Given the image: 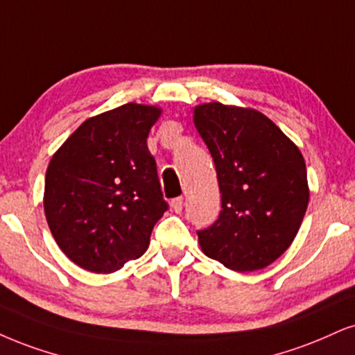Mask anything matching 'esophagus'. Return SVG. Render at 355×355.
<instances>
[{
  "label": "esophagus",
  "mask_w": 355,
  "mask_h": 355,
  "mask_svg": "<svg viewBox=\"0 0 355 355\" xmlns=\"http://www.w3.org/2000/svg\"><path fill=\"white\" fill-rule=\"evenodd\" d=\"M171 207H173V211L176 214H181L182 207H184V199H182V198L173 199V200H171Z\"/></svg>",
  "instance_id": "34e87169"
}]
</instances>
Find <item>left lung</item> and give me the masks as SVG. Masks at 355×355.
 Returning a JSON list of instances; mask_svg holds the SVG:
<instances>
[{
  "mask_svg": "<svg viewBox=\"0 0 355 355\" xmlns=\"http://www.w3.org/2000/svg\"><path fill=\"white\" fill-rule=\"evenodd\" d=\"M194 125L217 171L222 211L198 230L212 260L255 271L288 250L309 200L303 155L268 116L218 102L194 108Z\"/></svg>",
  "mask_w": 355,
  "mask_h": 355,
  "instance_id": "1",
  "label": "left lung"
}]
</instances>
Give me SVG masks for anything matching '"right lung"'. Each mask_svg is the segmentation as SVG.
Instances as JSON below:
<instances>
[{
    "mask_svg": "<svg viewBox=\"0 0 355 355\" xmlns=\"http://www.w3.org/2000/svg\"><path fill=\"white\" fill-rule=\"evenodd\" d=\"M161 108L125 103L85 120L52 156L44 212L73 263L112 273L137 260L168 211L146 138Z\"/></svg>",
    "mask_w": 355,
    "mask_h": 355,
    "instance_id": "1",
    "label": "right lung"
}]
</instances>
